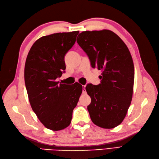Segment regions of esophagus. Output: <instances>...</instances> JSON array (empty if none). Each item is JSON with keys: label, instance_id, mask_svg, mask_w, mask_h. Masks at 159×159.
Here are the masks:
<instances>
[{"label": "esophagus", "instance_id": "obj_1", "mask_svg": "<svg viewBox=\"0 0 159 159\" xmlns=\"http://www.w3.org/2000/svg\"><path fill=\"white\" fill-rule=\"evenodd\" d=\"M82 88H83V90H82V92H83V93H86V91H85V85H82Z\"/></svg>", "mask_w": 159, "mask_h": 159}]
</instances>
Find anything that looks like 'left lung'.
Wrapping results in <instances>:
<instances>
[{"mask_svg": "<svg viewBox=\"0 0 159 159\" xmlns=\"http://www.w3.org/2000/svg\"><path fill=\"white\" fill-rule=\"evenodd\" d=\"M77 42L87 54L93 68L102 70L101 84H89L91 99L88 106L91 121L102 128L113 129L125 117L133 97L134 70L127 46L109 30L84 31Z\"/></svg>", "mask_w": 159, "mask_h": 159, "instance_id": "left-lung-1", "label": "left lung"}]
</instances>
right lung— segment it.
Returning <instances> with one entry per match:
<instances>
[{
	"mask_svg": "<svg viewBox=\"0 0 159 159\" xmlns=\"http://www.w3.org/2000/svg\"><path fill=\"white\" fill-rule=\"evenodd\" d=\"M79 31L55 33L37 40L28 52L25 81L33 111L52 131L70 125L72 113L82 93V85L56 81L65 72L64 57L75 42Z\"/></svg>",
	"mask_w": 159,
	"mask_h": 159,
	"instance_id": "obj_1",
	"label": "right lung"
}]
</instances>
